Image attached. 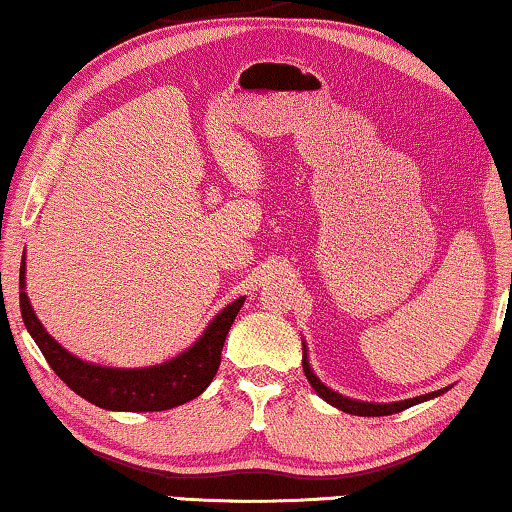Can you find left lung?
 Masks as SVG:
<instances>
[{"label":"left lung","mask_w":512,"mask_h":512,"mask_svg":"<svg viewBox=\"0 0 512 512\" xmlns=\"http://www.w3.org/2000/svg\"><path fill=\"white\" fill-rule=\"evenodd\" d=\"M303 372L305 377H308L310 386L315 388V393L319 395V398H324L326 402L331 404V407H338L340 411H345V414H354V416H391V414H398V411H404L409 407H414V404L418 402H425L430 398H437V395H441L446 391H434V393H427V395H418V398H409V400H400V402H363V400H352V398H345V395L335 393L331 391L329 386H324L322 381H319V377L312 372L310 363H308V349H305L303 345Z\"/></svg>","instance_id":"obj_1"}]
</instances>
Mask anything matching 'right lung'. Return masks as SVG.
Here are the masks:
<instances>
[{
  "label": "right lung",
  "instance_id": "add662e5",
  "mask_svg": "<svg viewBox=\"0 0 512 512\" xmlns=\"http://www.w3.org/2000/svg\"><path fill=\"white\" fill-rule=\"evenodd\" d=\"M243 301L246 299L241 296L220 310L195 345L170 361L133 370L103 368V365L87 363L66 352L43 329L25 292V257L20 264V312L29 335L41 349L45 361L50 363V368L73 393L108 411H165L207 391L218 372L227 331L239 315Z\"/></svg>",
  "mask_w": 512,
  "mask_h": 512
}]
</instances>
